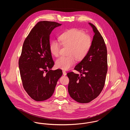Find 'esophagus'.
Masks as SVG:
<instances>
[{
  "label": "esophagus",
  "mask_w": 130,
  "mask_h": 130,
  "mask_svg": "<svg viewBox=\"0 0 130 130\" xmlns=\"http://www.w3.org/2000/svg\"><path fill=\"white\" fill-rule=\"evenodd\" d=\"M62 72H63V74L64 75H66L67 73H66V72L65 71H63Z\"/></svg>",
  "instance_id": "esophagus-1"
}]
</instances>
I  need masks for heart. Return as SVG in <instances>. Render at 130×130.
<instances>
[{
	"mask_svg": "<svg viewBox=\"0 0 130 130\" xmlns=\"http://www.w3.org/2000/svg\"><path fill=\"white\" fill-rule=\"evenodd\" d=\"M64 46H68V56H61L56 61V68L67 70L78 61L83 59L89 52L92 45L91 37L77 29H72L65 31L59 37ZM60 44L53 41L50 46V51L53 56L57 57L60 53Z\"/></svg>",
	"mask_w": 130,
	"mask_h": 130,
	"instance_id": "1",
	"label": "heart"
}]
</instances>
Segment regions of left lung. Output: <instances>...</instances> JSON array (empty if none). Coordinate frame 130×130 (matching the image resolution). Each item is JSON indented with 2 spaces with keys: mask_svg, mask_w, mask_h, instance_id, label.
<instances>
[{
  "mask_svg": "<svg viewBox=\"0 0 130 130\" xmlns=\"http://www.w3.org/2000/svg\"><path fill=\"white\" fill-rule=\"evenodd\" d=\"M94 35L91 47L85 57L75 67L74 72L67 73L68 92L70 96L81 103L96 98L102 91L107 73V51L104 39L96 27L89 23Z\"/></svg>",
  "mask_w": 130,
  "mask_h": 130,
  "instance_id": "1",
  "label": "left lung"
}]
</instances>
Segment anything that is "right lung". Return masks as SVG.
Instances as JSON below:
<instances>
[{
	"instance_id": "right-lung-1",
	"label": "right lung",
	"mask_w": 130,
	"mask_h": 130,
	"mask_svg": "<svg viewBox=\"0 0 130 130\" xmlns=\"http://www.w3.org/2000/svg\"><path fill=\"white\" fill-rule=\"evenodd\" d=\"M61 25L48 21L38 22L23 45L19 62L20 76L26 92L37 101L51 98L62 76L61 69L51 70L54 62L50 51V34Z\"/></svg>"
}]
</instances>
